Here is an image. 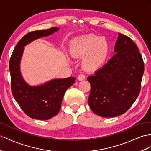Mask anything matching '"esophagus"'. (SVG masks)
Returning a JSON list of instances; mask_svg holds the SVG:
<instances>
[{"instance_id": "esophagus-1", "label": "esophagus", "mask_w": 151, "mask_h": 151, "mask_svg": "<svg viewBox=\"0 0 151 151\" xmlns=\"http://www.w3.org/2000/svg\"><path fill=\"white\" fill-rule=\"evenodd\" d=\"M85 78H86V76H85L83 74H80L78 76V80L81 81V80H83Z\"/></svg>"}]
</instances>
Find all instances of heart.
Wrapping results in <instances>:
<instances>
[{"mask_svg": "<svg viewBox=\"0 0 151 151\" xmlns=\"http://www.w3.org/2000/svg\"><path fill=\"white\" fill-rule=\"evenodd\" d=\"M69 52L75 59L83 57V68L86 71H94L105 63L110 55V45L106 38L88 34L73 40Z\"/></svg>", "mask_w": 151, "mask_h": 151, "instance_id": "obj_1", "label": "heart"}]
</instances>
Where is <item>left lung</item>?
Listing matches in <instances>:
<instances>
[{"mask_svg": "<svg viewBox=\"0 0 151 151\" xmlns=\"http://www.w3.org/2000/svg\"><path fill=\"white\" fill-rule=\"evenodd\" d=\"M115 55L94 75L88 77L91 84L88 105L103 117L124 114L140 94L144 64L136 44L119 33Z\"/></svg>", "mask_w": 151, "mask_h": 151, "instance_id": "left-lung-1", "label": "left lung"}]
</instances>
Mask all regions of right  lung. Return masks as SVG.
<instances>
[{"label": "right lung", "instance_id": "1", "mask_svg": "<svg viewBox=\"0 0 151 151\" xmlns=\"http://www.w3.org/2000/svg\"><path fill=\"white\" fill-rule=\"evenodd\" d=\"M59 29L52 27L27 34L15 46L9 60L11 87L13 97L29 117L48 120L60 111L65 91L75 82V77L54 79L38 86H30L21 75L20 64L24 46L36 39L51 35Z\"/></svg>", "mask_w": 151, "mask_h": 151}]
</instances>
